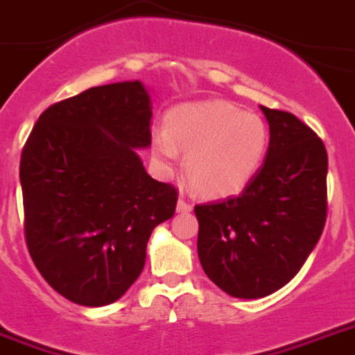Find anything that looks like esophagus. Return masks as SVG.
<instances>
[{
	"mask_svg": "<svg viewBox=\"0 0 355 355\" xmlns=\"http://www.w3.org/2000/svg\"><path fill=\"white\" fill-rule=\"evenodd\" d=\"M178 211H181V214H189V211H192V205H190L189 201H184V199H180V201H178Z\"/></svg>",
	"mask_w": 355,
	"mask_h": 355,
	"instance_id": "34e87169",
	"label": "esophagus"
}]
</instances>
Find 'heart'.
I'll list each match as a JSON object with an SVG mask.
<instances>
[{"label": "heart", "mask_w": 355, "mask_h": 355, "mask_svg": "<svg viewBox=\"0 0 355 355\" xmlns=\"http://www.w3.org/2000/svg\"><path fill=\"white\" fill-rule=\"evenodd\" d=\"M269 144V129L255 113L226 102L184 104L166 114V132L153 138L154 156L171 165L178 148L187 153L184 172L196 192L226 198L257 174Z\"/></svg>", "instance_id": "1"}]
</instances>
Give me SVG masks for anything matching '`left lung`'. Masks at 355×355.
Here are the masks:
<instances>
[{
    "label": "left lung",
    "instance_id": "1",
    "mask_svg": "<svg viewBox=\"0 0 355 355\" xmlns=\"http://www.w3.org/2000/svg\"><path fill=\"white\" fill-rule=\"evenodd\" d=\"M260 109L269 122L264 165L241 196L193 208L202 269L235 298H262L293 280L327 220L322 138L293 113Z\"/></svg>",
    "mask_w": 355,
    "mask_h": 355
}]
</instances>
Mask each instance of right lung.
Masks as SVG:
<instances>
[{
	"label": "right lung",
	"mask_w": 355,
	"mask_h": 355,
	"mask_svg": "<svg viewBox=\"0 0 355 355\" xmlns=\"http://www.w3.org/2000/svg\"><path fill=\"white\" fill-rule=\"evenodd\" d=\"M153 107L116 83L44 109L21 153L25 239L42 278L69 302H116L145 266L153 230L175 211L174 184L145 172Z\"/></svg>",
	"instance_id": "right-lung-1"
}]
</instances>
